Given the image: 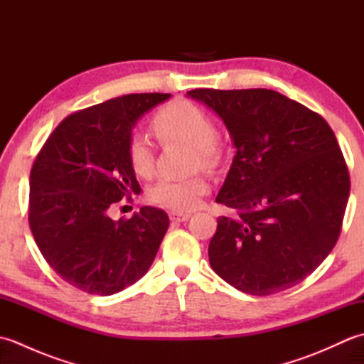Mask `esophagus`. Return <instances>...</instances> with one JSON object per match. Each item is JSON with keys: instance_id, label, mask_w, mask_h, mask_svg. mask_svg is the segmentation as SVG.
Listing matches in <instances>:
<instances>
[{"instance_id": "1", "label": "esophagus", "mask_w": 364, "mask_h": 364, "mask_svg": "<svg viewBox=\"0 0 364 364\" xmlns=\"http://www.w3.org/2000/svg\"><path fill=\"white\" fill-rule=\"evenodd\" d=\"M189 218H191V213H180V211L170 213V220H173V222H184Z\"/></svg>"}]
</instances>
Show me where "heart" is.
<instances>
[{
  "mask_svg": "<svg viewBox=\"0 0 364 364\" xmlns=\"http://www.w3.org/2000/svg\"><path fill=\"white\" fill-rule=\"evenodd\" d=\"M151 128L161 141H178L194 149L196 167H208L218 158L219 142L213 119L202 107L191 102L168 103L153 115ZM129 164L139 176H150L154 168V150L150 137L133 133L128 142ZM208 184L202 176L188 180H161L149 191V200L173 211H191L206 194Z\"/></svg>",
  "mask_w": 364,
  "mask_h": 364,
  "instance_id": "1",
  "label": "heart"
}]
</instances>
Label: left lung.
I'll return each mask as SVG.
<instances>
[{"label":"left lung","instance_id":"8db88e82","mask_svg":"<svg viewBox=\"0 0 364 364\" xmlns=\"http://www.w3.org/2000/svg\"><path fill=\"white\" fill-rule=\"evenodd\" d=\"M188 95L225 123L236 149L215 202L213 270L252 296L304 282L333 249L350 178L336 136L319 114L269 89H194Z\"/></svg>","mask_w":364,"mask_h":364}]
</instances>
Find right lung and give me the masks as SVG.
Instances as JSON below:
<instances>
[{
	"instance_id": "right-lung-1",
	"label": "right lung",
	"mask_w": 364,
	"mask_h": 364,
	"mask_svg": "<svg viewBox=\"0 0 364 364\" xmlns=\"http://www.w3.org/2000/svg\"><path fill=\"white\" fill-rule=\"evenodd\" d=\"M170 94H129L70 114L31 168L29 227L46 262L84 292L111 296L146 274L168 228L167 214L142 206L112 220L111 208L141 186L129 164L136 122Z\"/></svg>"
}]
</instances>
